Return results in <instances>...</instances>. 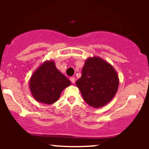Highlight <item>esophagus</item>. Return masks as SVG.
Wrapping results in <instances>:
<instances>
[{
    "label": "esophagus",
    "mask_w": 149,
    "mask_h": 149,
    "mask_svg": "<svg viewBox=\"0 0 149 149\" xmlns=\"http://www.w3.org/2000/svg\"><path fill=\"white\" fill-rule=\"evenodd\" d=\"M70 80H71V82L72 83H74L75 81H76V80H75V78H73V77H71V78H70Z\"/></svg>",
    "instance_id": "34e87169"
}]
</instances>
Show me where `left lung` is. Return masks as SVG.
Listing matches in <instances>:
<instances>
[{
	"label": "left lung",
	"mask_w": 149,
	"mask_h": 149,
	"mask_svg": "<svg viewBox=\"0 0 149 149\" xmlns=\"http://www.w3.org/2000/svg\"><path fill=\"white\" fill-rule=\"evenodd\" d=\"M83 100L90 107L101 108L110 102L118 91V75L111 64L100 57H88L76 81Z\"/></svg>",
	"instance_id": "obj_1"
}]
</instances>
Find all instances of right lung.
<instances>
[{"label": "right lung", "instance_id": "right-lung-1", "mask_svg": "<svg viewBox=\"0 0 149 149\" xmlns=\"http://www.w3.org/2000/svg\"><path fill=\"white\" fill-rule=\"evenodd\" d=\"M71 84V81L57 69L54 61L51 59L44 61L34 71L29 80V89L37 102L52 104Z\"/></svg>", "mask_w": 149, "mask_h": 149}]
</instances>
